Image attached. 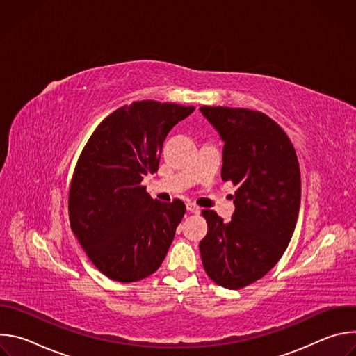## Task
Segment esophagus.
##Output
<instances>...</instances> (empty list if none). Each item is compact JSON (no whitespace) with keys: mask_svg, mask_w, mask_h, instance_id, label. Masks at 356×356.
I'll use <instances>...</instances> for the list:
<instances>
[{"mask_svg":"<svg viewBox=\"0 0 356 356\" xmlns=\"http://www.w3.org/2000/svg\"><path fill=\"white\" fill-rule=\"evenodd\" d=\"M186 210L188 211V213H191V214H200V207H197L195 204H193V202H187L186 204Z\"/></svg>","mask_w":356,"mask_h":356,"instance_id":"esophagus-1","label":"esophagus"}]
</instances>
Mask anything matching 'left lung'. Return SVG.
<instances>
[{
	"label": "left lung",
	"instance_id": "1",
	"mask_svg": "<svg viewBox=\"0 0 356 356\" xmlns=\"http://www.w3.org/2000/svg\"><path fill=\"white\" fill-rule=\"evenodd\" d=\"M224 142L221 177L238 186L227 224L201 214L202 266L217 284L236 290L264 277L284 253L300 211L301 179L294 146L268 115L246 108L201 107Z\"/></svg>",
	"mask_w": 356,
	"mask_h": 356
}]
</instances>
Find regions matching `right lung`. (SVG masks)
<instances>
[{
	"label": "right lung",
	"instance_id": "right-lung-1",
	"mask_svg": "<svg viewBox=\"0 0 356 356\" xmlns=\"http://www.w3.org/2000/svg\"><path fill=\"white\" fill-rule=\"evenodd\" d=\"M195 108L143 99L101 122L74 169L72 231L94 266L117 282H138L159 269L175 238L184 202H162L140 181L159 169L170 129Z\"/></svg>",
	"mask_w": 356,
	"mask_h": 356
}]
</instances>
